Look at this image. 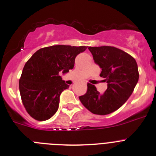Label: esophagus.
<instances>
[{
    "label": "esophagus",
    "mask_w": 156,
    "mask_h": 156,
    "mask_svg": "<svg viewBox=\"0 0 156 156\" xmlns=\"http://www.w3.org/2000/svg\"><path fill=\"white\" fill-rule=\"evenodd\" d=\"M83 84H84V85H86L87 84V83H86V82H83Z\"/></svg>",
    "instance_id": "1"
}]
</instances>
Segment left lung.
Instances as JSON below:
<instances>
[{
    "label": "left lung",
    "instance_id": "8db88e82",
    "mask_svg": "<svg viewBox=\"0 0 156 156\" xmlns=\"http://www.w3.org/2000/svg\"><path fill=\"white\" fill-rule=\"evenodd\" d=\"M94 60L102 69L100 76L108 83L100 94L94 85L88 83L87 92L80 100L91 113L105 115L116 111L131 96L138 81L135 59L122 50L111 46L89 47Z\"/></svg>",
    "mask_w": 156,
    "mask_h": 156
}]
</instances>
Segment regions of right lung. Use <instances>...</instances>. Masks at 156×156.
I'll return each mask as SVG.
<instances>
[{"instance_id":"1","label":"right lung","mask_w":156,"mask_h":156,"mask_svg":"<svg viewBox=\"0 0 156 156\" xmlns=\"http://www.w3.org/2000/svg\"><path fill=\"white\" fill-rule=\"evenodd\" d=\"M85 49L86 46L46 47L27 62L19 80V90L23 105L32 118L43 121L57 112L60 94L69 87L58 73L73 69L76 56Z\"/></svg>"}]
</instances>
